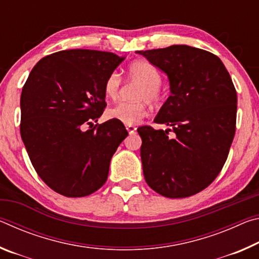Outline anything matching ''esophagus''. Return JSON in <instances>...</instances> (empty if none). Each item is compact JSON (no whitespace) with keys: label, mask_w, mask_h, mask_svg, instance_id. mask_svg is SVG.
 I'll use <instances>...</instances> for the list:
<instances>
[{"label":"esophagus","mask_w":259,"mask_h":259,"mask_svg":"<svg viewBox=\"0 0 259 259\" xmlns=\"http://www.w3.org/2000/svg\"><path fill=\"white\" fill-rule=\"evenodd\" d=\"M125 128H126V130H128L129 135H134V134H136V131H137V128H136V126L133 124H126Z\"/></svg>","instance_id":"esophagus-1"}]
</instances>
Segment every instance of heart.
I'll list each match as a JSON object with an SVG mask.
<instances>
[{
	"mask_svg": "<svg viewBox=\"0 0 259 259\" xmlns=\"http://www.w3.org/2000/svg\"><path fill=\"white\" fill-rule=\"evenodd\" d=\"M130 80L140 83L135 98L138 102L119 103L108 111V116L124 124H136L146 115L148 103H157L161 99V74L157 68L146 60H136L128 67ZM121 77L116 72L112 73L104 85V93L109 99H116L119 96Z\"/></svg>",
	"mask_w": 259,
	"mask_h": 259,
	"instance_id": "heart-1",
	"label": "heart"
}]
</instances>
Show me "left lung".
<instances>
[{"instance_id":"obj_1","label":"left lung","mask_w":259,"mask_h":259,"mask_svg":"<svg viewBox=\"0 0 259 259\" xmlns=\"http://www.w3.org/2000/svg\"><path fill=\"white\" fill-rule=\"evenodd\" d=\"M166 74L170 96L154 122L137 129L143 172L152 190L170 199L204 190L218 176L233 142L238 97L217 56L188 46L136 51Z\"/></svg>"}]
</instances>
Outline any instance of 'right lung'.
Masks as SVG:
<instances>
[{
    "mask_svg": "<svg viewBox=\"0 0 259 259\" xmlns=\"http://www.w3.org/2000/svg\"><path fill=\"white\" fill-rule=\"evenodd\" d=\"M124 57L112 52L58 51L35 65L21 91L20 135L48 186L67 198L96 192L128 136L115 119L94 125L106 107L104 85Z\"/></svg>",
    "mask_w": 259,
    "mask_h": 259,
    "instance_id": "right-lung-1",
    "label": "right lung"
}]
</instances>
